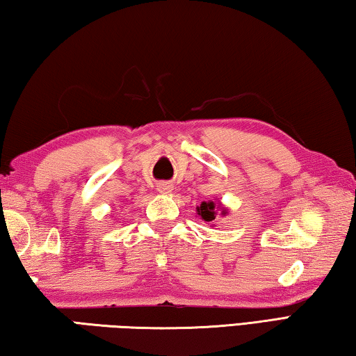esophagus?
<instances>
[{
  "instance_id": "34e87169",
  "label": "esophagus",
  "mask_w": 356,
  "mask_h": 356,
  "mask_svg": "<svg viewBox=\"0 0 356 356\" xmlns=\"http://www.w3.org/2000/svg\"><path fill=\"white\" fill-rule=\"evenodd\" d=\"M172 184L171 182H160L159 185H156V190H159V193H161V195H170V193H172Z\"/></svg>"
}]
</instances>
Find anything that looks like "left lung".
<instances>
[{
  "label": "left lung",
  "mask_w": 356,
  "mask_h": 356,
  "mask_svg": "<svg viewBox=\"0 0 356 356\" xmlns=\"http://www.w3.org/2000/svg\"><path fill=\"white\" fill-rule=\"evenodd\" d=\"M229 212L227 209L222 206L221 202H213V201H202L201 206L196 207V215L201 216V220H204L210 225L216 220V216H226ZM213 226V225H212Z\"/></svg>",
  "instance_id": "obj_1"
}]
</instances>
